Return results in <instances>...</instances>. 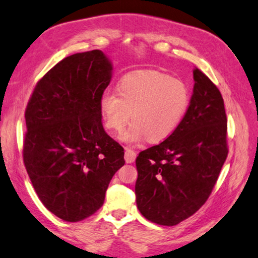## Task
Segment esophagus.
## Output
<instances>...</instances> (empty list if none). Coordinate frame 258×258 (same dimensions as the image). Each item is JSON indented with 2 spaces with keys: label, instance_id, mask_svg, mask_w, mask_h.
Masks as SVG:
<instances>
[{
  "label": "esophagus",
  "instance_id": "34e87169",
  "mask_svg": "<svg viewBox=\"0 0 258 258\" xmlns=\"http://www.w3.org/2000/svg\"><path fill=\"white\" fill-rule=\"evenodd\" d=\"M136 156H137L136 152L133 151L132 148H129V147L125 148V152H124V160H125L126 163H134L135 160H136Z\"/></svg>",
  "mask_w": 258,
  "mask_h": 258
}]
</instances>
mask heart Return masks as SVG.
<instances>
[{
	"label": "heart",
	"instance_id": "b5f03b06",
	"mask_svg": "<svg viewBox=\"0 0 258 258\" xmlns=\"http://www.w3.org/2000/svg\"><path fill=\"white\" fill-rule=\"evenodd\" d=\"M115 93L99 98L104 124L121 134L132 116L134 121L121 139L128 143H161L181 123L190 106L187 85L157 71H137L122 77Z\"/></svg>",
	"mask_w": 258,
	"mask_h": 258
}]
</instances>
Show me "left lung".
<instances>
[{
    "label": "left lung",
    "instance_id": "1",
    "mask_svg": "<svg viewBox=\"0 0 258 258\" xmlns=\"http://www.w3.org/2000/svg\"><path fill=\"white\" fill-rule=\"evenodd\" d=\"M194 80L190 106L178 129L136 159L138 210L160 225L178 224L205 204L228 156L222 95L197 68Z\"/></svg>",
    "mask_w": 258,
    "mask_h": 258
}]
</instances>
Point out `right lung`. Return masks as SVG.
Returning <instances> with one entry per match:
<instances>
[{"mask_svg": "<svg viewBox=\"0 0 258 258\" xmlns=\"http://www.w3.org/2000/svg\"><path fill=\"white\" fill-rule=\"evenodd\" d=\"M112 70L99 49L67 56L38 81L26 108V170L44 206L67 222L99 210L124 164L123 148L105 133L99 110Z\"/></svg>", "mask_w": 258, "mask_h": 258, "instance_id": "obj_1", "label": "right lung"}]
</instances>
